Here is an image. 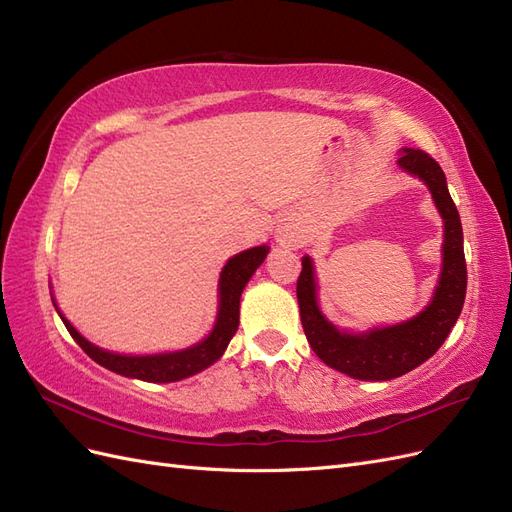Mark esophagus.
Returning <instances> with one entry per match:
<instances>
[{"instance_id": "obj_1", "label": "esophagus", "mask_w": 512, "mask_h": 512, "mask_svg": "<svg viewBox=\"0 0 512 512\" xmlns=\"http://www.w3.org/2000/svg\"><path fill=\"white\" fill-rule=\"evenodd\" d=\"M275 241L282 247H288V250H297V247H301L305 241L301 220L292 218V215L282 218L280 224H277V228H275Z\"/></svg>"}]
</instances>
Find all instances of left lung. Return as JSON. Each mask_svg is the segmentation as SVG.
I'll return each mask as SVG.
<instances>
[{
  "mask_svg": "<svg viewBox=\"0 0 512 512\" xmlns=\"http://www.w3.org/2000/svg\"><path fill=\"white\" fill-rule=\"evenodd\" d=\"M397 166L427 185L442 218L444 241L438 284L421 312L404 322L380 324L367 331L339 329L320 309V284L312 256L301 258L297 299L307 342L324 365L354 380L384 382L423 365L444 344L466 299L468 271L463 256V230L459 211L448 194L444 170L425 151L412 147L399 149Z\"/></svg>",
  "mask_w": 512,
  "mask_h": 512,
  "instance_id": "1",
  "label": "left lung"
}]
</instances>
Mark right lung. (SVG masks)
<instances>
[{"label":"right lung","mask_w":512,"mask_h":512,"mask_svg":"<svg viewBox=\"0 0 512 512\" xmlns=\"http://www.w3.org/2000/svg\"><path fill=\"white\" fill-rule=\"evenodd\" d=\"M271 247L267 243L250 247L226 260L222 267L220 280H218V312H215V322L211 331L200 339V342L170 352H158V354H121L104 350L96 344H91L87 337H83L79 331L72 327V322L61 314V309L55 303V297L51 292L53 305L61 322L66 324L68 333L79 344L89 359H94L98 365L115 371L119 376L143 380V382H177L183 378H190L194 374L211 367L215 361L222 359L226 352L232 335L239 329V303L241 292L252 280L256 269L265 262Z\"/></svg>","instance_id":"1"}]
</instances>
